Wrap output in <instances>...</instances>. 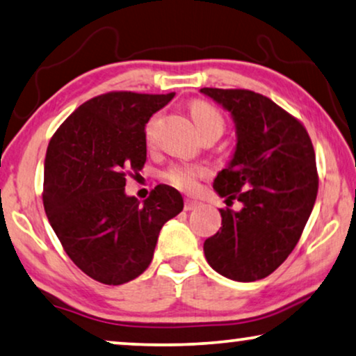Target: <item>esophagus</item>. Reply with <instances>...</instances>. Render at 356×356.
I'll use <instances>...</instances> for the list:
<instances>
[{
  "label": "esophagus",
  "mask_w": 356,
  "mask_h": 356,
  "mask_svg": "<svg viewBox=\"0 0 356 356\" xmlns=\"http://www.w3.org/2000/svg\"><path fill=\"white\" fill-rule=\"evenodd\" d=\"M198 202L197 200H190V198H185V202H184V209L185 211H193L195 208L198 207Z\"/></svg>",
  "instance_id": "1"
}]
</instances>
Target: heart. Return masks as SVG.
Here are the masks:
<instances>
[{
	"instance_id": "obj_1",
	"label": "heart",
	"mask_w": 356,
	"mask_h": 356,
	"mask_svg": "<svg viewBox=\"0 0 356 356\" xmlns=\"http://www.w3.org/2000/svg\"><path fill=\"white\" fill-rule=\"evenodd\" d=\"M190 113H192L193 122L200 134H207L209 130H218L224 132V118L222 114L213 106L211 103L204 102V99H195L190 104ZM145 138L149 143L153 140V122L148 124L145 130ZM208 176V169L198 164H172L166 171L163 172V179L172 187H176L182 192H193L197 190L200 180Z\"/></svg>"
}]
</instances>
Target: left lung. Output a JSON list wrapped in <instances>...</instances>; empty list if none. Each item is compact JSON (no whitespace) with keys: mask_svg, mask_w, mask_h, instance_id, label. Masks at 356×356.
<instances>
[{"mask_svg":"<svg viewBox=\"0 0 356 356\" xmlns=\"http://www.w3.org/2000/svg\"><path fill=\"white\" fill-rule=\"evenodd\" d=\"M232 114L237 147L213 187L240 211L219 209L222 226L204 240L209 266L238 282L269 276L300 237L318 195L316 156L307 129L264 95L245 88H202ZM229 207V204H227Z\"/></svg>","mask_w":356,"mask_h":356,"instance_id":"obj_1","label":"left lung"}]
</instances>
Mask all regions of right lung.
<instances>
[{
	"mask_svg": "<svg viewBox=\"0 0 356 356\" xmlns=\"http://www.w3.org/2000/svg\"><path fill=\"white\" fill-rule=\"evenodd\" d=\"M174 98L108 92L74 111L49 140L43 207L64 252L95 280L121 285L149 266L164 222L184 200L158 185L143 204L124 193L147 161L145 124Z\"/></svg>",
	"mask_w": 356,
	"mask_h": 356,
	"instance_id": "1",
	"label": "right lung"
}]
</instances>
